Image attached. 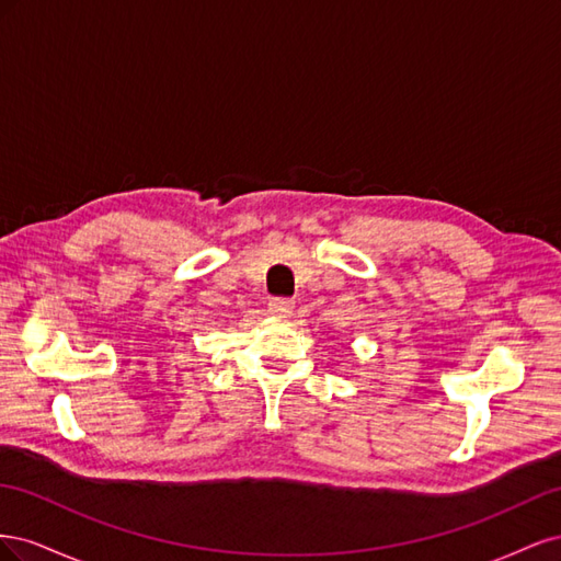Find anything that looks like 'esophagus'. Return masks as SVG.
Wrapping results in <instances>:
<instances>
[{"label": "esophagus", "mask_w": 561, "mask_h": 561, "mask_svg": "<svg viewBox=\"0 0 561 561\" xmlns=\"http://www.w3.org/2000/svg\"><path fill=\"white\" fill-rule=\"evenodd\" d=\"M293 309H295V304H293V299H285V297H274L268 301V313L271 316H276V318H287L293 313Z\"/></svg>", "instance_id": "34e87169"}]
</instances>
